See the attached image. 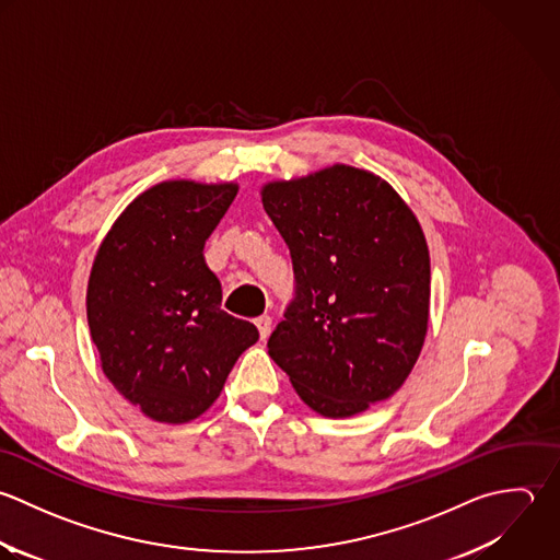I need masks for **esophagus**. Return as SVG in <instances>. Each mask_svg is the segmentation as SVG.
I'll use <instances>...</instances> for the list:
<instances>
[{"mask_svg":"<svg viewBox=\"0 0 560 560\" xmlns=\"http://www.w3.org/2000/svg\"><path fill=\"white\" fill-rule=\"evenodd\" d=\"M255 325H257V329H259V338L266 340V338L270 336V331H272V318H270V316H259V318L255 320Z\"/></svg>","mask_w":560,"mask_h":560,"instance_id":"1","label":"esophagus"}]
</instances>
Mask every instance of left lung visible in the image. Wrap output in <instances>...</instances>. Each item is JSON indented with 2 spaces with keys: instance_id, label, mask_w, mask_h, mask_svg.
<instances>
[{
  "instance_id": "1",
  "label": "left lung",
  "mask_w": 560,
  "mask_h": 560,
  "mask_svg": "<svg viewBox=\"0 0 560 560\" xmlns=\"http://www.w3.org/2000/svg\"><path fill=\"white\" fill-rule=\"evenodd\" d=\"M261 202L294 268L270 358L323 417H353L393 397L430 318V250L412 209L351 165L268 183Z\"/></svg>"
}]
</instances>
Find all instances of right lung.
<instances>
[{
  "instance_id": "1",
  "label": "right lung",
  "mask_w": 560,
  "mask_h": 560,
  "mask_svg": "<svg viewBox=\"0 0 560 560\" xmlns=\"http://www.w3.org/2000/svg\"><path fill=\"white\" fill-rule=\"evenodd\" d=\"M235 183L165 180L137 196L102 240L86 320L117 393L159 423H187L220 397L237 358L259 340L224 310L205 242Z\"/></svg>"
}]
</instances>
